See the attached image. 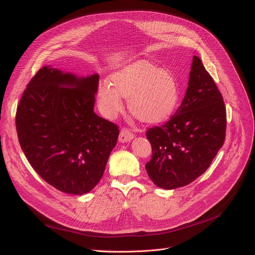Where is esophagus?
<instances>
[{"label": "esophagus", "instance_id": "obj_1", "mask_svg": "<svg viewBox=\"0 0 255 255\" xmlns=\"http://www.w3.org/2000/svg\"><path fill=\"white\" fill-rule=\"evenodd\" d=\"M134 138V134L132 130H129L128 128H122L120 130V135H119V141L120 142H128L130 141Z\"/></svg>", "mask_w": 255, "mask_h": 255}]
</instances>
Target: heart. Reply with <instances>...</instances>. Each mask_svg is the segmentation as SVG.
<instances>
[{
  "label": "heart",
  "instance_id": "heart-1",
  "mask_svg": "<svg viewBox=\"0 0 255 255\" xmlns=\"http://www.w3.org/2000/svg\"><path fill=\"white\" fill-rule=\"evenodd\" d=\"M113 86L100 85L99 101L107 117H116L123 110L121 98L128 100V110L145 125L166 121L180 100V86L174 74L150 60L140 59L128 65L113 78Z\"/></svg>",
  "mask_w": 255,
  "mask_h": 255
}]
</instances>
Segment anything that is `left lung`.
Returning <instances> with one entry per match:
<instances>
[{"label": "left lung", "mask_w": 255, "mask_h": 255, "mask_svg": "<svg viewBox=\"0 0 255 255\" xmlns=\"http://www.w3.org/2000/svg\"><path fill=\"white\" fill-rule=\"evenodd\" d=\"M227 111L223 98L202 64L194 56L181 106L161 127L146 130L152 157L145 170L156 186L183 187L205 172L225 142Z\"/></svg>", "instance_id": "left-lung-1"}]
</instances>
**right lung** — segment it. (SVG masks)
I'll return each instance as SVG.
<instances>
[{"mask_svg":"<svg viewBox=\"0 0 255 255\" xmlns=\"http://www.w3.org/2000/svg\"><path fill=\"white\" fill-rule=\"evenodd\" d=\"M99 75L78 78L45 66L27 84L16 113L19 142L42 179L71 195L101 180L118 126L94 112Z\"/></svg>","mask_w":255,"mask_h":255,"instance_id":"add662e5","label":"right lung"}]
</instances>
